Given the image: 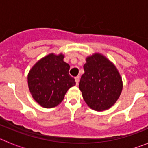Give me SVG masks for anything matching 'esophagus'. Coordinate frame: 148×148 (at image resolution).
<instances>
[{
	"label": "esophagus",
	"mask_w": 148,
	"mask_h": 148,
	"mask_svg": "<svg viewBox=\"0 0 148 148\" xmlns=\"http://www.w3.org/2000/svg\"><path fill=\"white\" fill-rule=\"evenodd\" d=\"M75 83H76V85H78V83H79V81H80V77L76 76L75 78Z\"/></svg>",
	"instance_id": "esophagus-1"
}]
</instances>
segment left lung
<instances>
[{"label":"left lung","instance_id":"obj_1","mask_svg":"<svg viewBox=\"0 0 148 148\" xmlns=\"http://www.w3.org/2000/svg\"><path fill=\"white\" fill-rule=\"evenodd\" d=\"M79 89L91 109L108 110L116 103L122 90V81L116 66L102 55L95 53L86 59Z\"/></svg>","mask_w":148,"mask_h":148}]
</instances>
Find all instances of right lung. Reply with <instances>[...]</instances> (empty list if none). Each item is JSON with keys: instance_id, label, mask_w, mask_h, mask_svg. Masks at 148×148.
I'll return each mask as SVG.
<instances>
[{"instance_id": "add662e5", "label": "right lung", "mask_w": 148, "mask_h": 148, "mask_svg": "<svg viewBox=\"0 0 148 148\" xmlns=\"http://www.w3.org/2000/svg\"><path fill=\"white\" fill-rule=\"evenodd\" d=\"M64 56L53 53L38 61L28 75V86L32 97L45 108H54L62 101L67 90L75 85L69 74L70 65Z\"/></svg>"}]
</instances>
